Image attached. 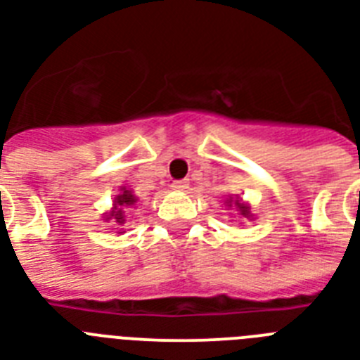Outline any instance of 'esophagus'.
<instances>
[{
    "mask_svg": "<svg viewBox=\"0 0 360 360\" xmlns=\"http://www.w3.org/2000/svg\"><path fill=\"white\" fill-rule=\"evenodd\" d=\"M172 188H174V191H186V188H188V183H186V181H175V183H172Z\"/></svg>",
    "mask_w": 360,
    "mask_h": 360,
    "instance_id": "34e87169",
    "label": "esophagus"
}]
</instances>
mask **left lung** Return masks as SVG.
<instances>
[{
	"instance_id": "8db88e82",
	"label": "left lung",
	"mask_w": 360,
	"mask_h": 360,
	"mask_svg": "<svg viewBox=\"0 0 360 360\" xmlns=\"http://www.w3.org/2000/svg\"><path fill=\"white\" fill-rule=\"evenodd\" d=\"M224 205L228 209H236L237 213L240 214V217H243V219H254V214L250 213V205H248V203H245L243 202V200H240L239 196H230V198H226V202H224Z\"/></svg>"
}]
</instances>
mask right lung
I'll use <instances>...</instances> for the list:
<instances>
[{
    "label": "right lung",
    "mask_w": 360,
    "mask_h": 360,
    "mask_svg": "<svg viewBox=\"0 0 360 360\" xmlns=\"http://www.w3.org/2000/svg\"><path fill=\"white\" fill-rule=\"evenodd\" d=\"M136 202H138V198L134 196V192L127 188V186H121L120 194L115 196L112 209H110L108 213H104V222H115V226H123L124 211L134 207ZM115 230H123V228H115ZM117 233H124V231H117Z\"/></svg>",
    "instance_id": "obj_1"
}]
</instances>
